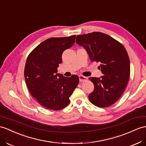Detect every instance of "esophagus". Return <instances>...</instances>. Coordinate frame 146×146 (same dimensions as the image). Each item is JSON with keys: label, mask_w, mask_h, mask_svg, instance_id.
<instances>
[{"label": "esophagus", "mask_w": 146, "mask_h": 146, "mask_svg": "<svg viewBox=\"0 0 146 146\" xmlns=\"http://www.w3.org/2000/svg\"><path fill=\"white\" fill-rule=\"evenodd\" d=\"M79 78L80 82H84V81H86L87 80V77H84L82 75L79 76Z\"/></svg>", "instance_id": "1"}]
</instances>
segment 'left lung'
Segmentation results:
<instances>
[{"label":"left lung","mask_w":146,"mask_h":146,"mask_svg":"<svg viewBox=\"0 0 146 146\" xmlns=\"http://www.w3.org/2000/svg\"><path fill=\"white\" fill-rule=\"evenodd\" d=\"M77 43L87 51L92 62L100 64L101 77L88 78L94 90L88 95L92 104L104 108L113 105L124 92L130 75V62L124 46L101 32L77 35Z\"/></svg>","instance_id":"1"}]
</instances>
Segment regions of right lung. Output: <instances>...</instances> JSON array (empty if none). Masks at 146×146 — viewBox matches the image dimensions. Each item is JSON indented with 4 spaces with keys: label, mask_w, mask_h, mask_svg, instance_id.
Instances as JSON below:
<instances>
[{
    "label": "right lung",
    "mask_w": 146,
    "mask_h": 146,
    "mask_svg": "<svg viewBox=\"0 0 146 146\" xmlns=\"http://www.w3.org/2000/svg\"><path fill=\"white\" fill-rule=\"evenodd\" d=\"M76 36L47 39L28 56L24 70L27 87L31 95L46 108L59 110L65 108L79 84L77 75L66 77L58 73L62 52L74 44Z\"/></svg>",
    "instance_id": "obj_1"
}]
</instances>
